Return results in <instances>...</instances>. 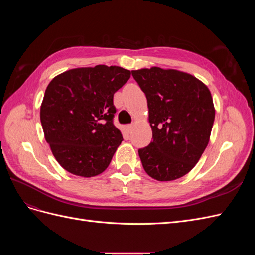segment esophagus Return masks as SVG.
<instances>
[{
	"label": "esophagus",
	"instance_id": "34e87169",
	"mask_svg": "<svg viewBox=\"0 0 255 255\" xmlns=\"http://www.w3.org/2000/svg\"><path fill=\"white\" fill-rule=\"evenodd\" d=\"M132 128H133L132 125H127V126H125V129L127 130V132H129V130L132 129Z\"/></svg>",
	"mask_w": 255,
	"mask_h": 255
}]
</instances>
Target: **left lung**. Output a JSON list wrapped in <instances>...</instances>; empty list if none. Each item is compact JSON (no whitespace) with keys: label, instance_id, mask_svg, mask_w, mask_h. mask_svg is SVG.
Masks as SVG:
<instances>
[{"label":"left lung","instance_id":"left-lung-1","mask_svg":"<svg viewBox=\"0 0 255 255\" xmlns=\"http://www.w3.org/2000/svg\"><path fill=\"white\" fill-rule=\"evenodd\" d=\"M148 100L153 140L138 150L154 180L173 181L196 166L210 141L215 107L210 89L189 73L152 67L132 71Z\"/></svg>","mask_w":255,"mask_h":255}]
</instances>
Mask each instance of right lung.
<instances>
[{"mask_svg": "<svg viewBox=\"0 0 255 255\" xmlns=\"http://www.w3.org/2000/svg\"><path fill=\"white\" fill-rule=\"evenodd\" d=\"M130 71L118 66L75 68L48 85L40 106L44 138L58 164L72 174L91 177L109 167L123 140L114 126V94Z\"/></svg>", "mask_w": 255, "mask_h": 255, "instance_id": "add662e5", "label": "right lung"}]
</instances>
